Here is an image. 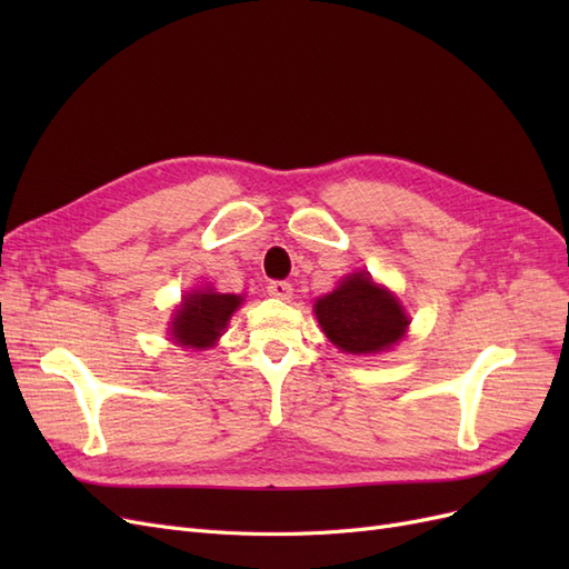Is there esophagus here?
<instances>
[{
  "instance_id": "1",
  "label": "esophagus",
  "mask_w": 569,
  "mask_h": 569,
  "mask_svg": "<svg viewBox=\"0 0 569 569\" xmlns=\"http://www.w3.org/2000/svg\"><path fill=\"white\" fill-rule=\"evenodd\" d=\"M268 295H270V297H274V299L289 301V299H291V295H295V289H291V284H289V282H284V280H272V282L268 284Z\"/></svg>"
}]
</instances>
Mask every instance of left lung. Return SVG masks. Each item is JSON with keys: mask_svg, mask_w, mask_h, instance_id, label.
Listing matches in <instances>:
<instances>
[{"mask_svg": "<svg viewBox=\"0 0 569 569\" xmlns=\"http://www.w3.org/2000/svg\"><path fill=\"white\" fill-rule=\"evenodd\" d=\"M316 316L332 343L347 353H377L406 335L408 316L399 299L377 287L368 272H356L316 301Z\"/></svg>", "mask_w": 569, "mask_h": 569, "instance_id": "1", "label": "left lung"}]
</instances>
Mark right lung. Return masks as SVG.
<instances>
[{
  "instance_id": "right-lung-1",
  "label": "right lung",
  "mask_w": 569,
  "mask_h": 569,
  "mask_svg": "<svg viewBox=\"0 0 569 569\" xmlns=\"http://www.w3.org/2000/svg\"><path fill=\"white\" fill-rule=\"evenodd\" d=\"M242 303V297L216 295V291H194L184 297L173 318V339L187 349H209L228 327L230 316Z\"/></svg>"
}]
</instances>
